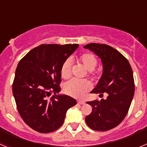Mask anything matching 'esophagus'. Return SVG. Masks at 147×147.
<instances>
[{
	"mask_svg": "<svg viewBox=\"0 0 147 147\" xmlns=\"http://www.w3.org/2000/svg\"><path fill=\"white\" fill-rule=\"evenodd\" d=\"M77 102L79 104H80V105H84V104L85 103V101H83V100H78Z\"/></svg>",
	"mask_w": 147,
	"mask_h": 147,
	"instance_id": "esophagus-1",
	"label": "esophagus"
}]
</instances>
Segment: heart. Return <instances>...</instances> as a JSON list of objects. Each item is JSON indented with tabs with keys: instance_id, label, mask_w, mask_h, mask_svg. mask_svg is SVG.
I'll return each mask as SVG.
<instances>
[{
	"instance_id": "1",
	"label": "heart",
	"mask_w": 147,
	"mask_h": 147,
	"mask_svg": "<svg viewBox=\"0 0 147 147\" xmlns=\"http://www.w3.org/2000/svg\"><path fill=\"white\" fill-rule=\"evenodd\" d=\"M77 62L81 64L88 71L90 72L95 69L97 65V59L96 56L91 53H84L77 58ZM71 61L66 60L61 67V76L64 79L71 76ZM90 89V85L86 80L77 81L70 80L65 84L64 91L71 96L80 98Z\"/></svg>"
}]
</instances>
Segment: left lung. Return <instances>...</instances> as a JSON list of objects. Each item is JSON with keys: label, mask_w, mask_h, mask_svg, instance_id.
Here are the masks:
<instances>
[{"label": "left lung", "mask_w": 147, "mask_h": 147, "mask_svg": "<svg viewBox=\"0 0 147 147\" xmlns=\"http://www.w3.org/2000/svg\"><path fill=\"white\" fill-rule=\"evenodd\" d=\"M84 48L98 56L103 67L102 77L90 93L108 95L106 99L87 102L93 108L85 121L92 129L109 130L124 120L130 107L135 92L132 67L124 56L110 45L90 43Z\"/></svg>", "instance_id": "1"}]
</instances>
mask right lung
<instances>
[{
	"mask_svg": "<svg viewBox=\"0 0 147 147\" xmlns=\"http://www.w3.org/2000/svg\"><path fill=\"white\" fill-rule=\"evenodd\" d=\"M79 47L78 44L41 45L19 62L12 92L18 112L26 124L42 133L62 126L67 110L76 99L60 91L61 67ZM51 92L55 95L47 99Z\"/></svg>",
	"mask_w": 147,
	"mask_h": 147,
	"instance_id": "1",
	"label": "right lung"
}]
</instances>
